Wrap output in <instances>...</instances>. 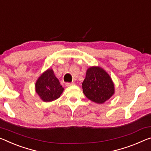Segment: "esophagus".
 Returning a JSON list of instances; mask_svg holds the SVG:
<instances>
[{
    "instance_id": "esophagus-1",
    "label": "esophagus",
    "mask_w": 151,
    "mask_h": 151,
    "mask_svg": "<svg viewBox=\"0 0 151 151\" xmlns=\"http://www.w3.org/2000/svg\"><path fill=\"white\" fill-rule=\"evenodd\" d=\"M73 85H74L73 83H66V84H65L66 87H70V86Z\"/></svg>"
}]
</instances>
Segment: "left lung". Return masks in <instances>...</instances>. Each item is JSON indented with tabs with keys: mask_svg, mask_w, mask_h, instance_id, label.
Here are the masks:
<instances>
[{
	"mask_svg": "<svg viewBox=\"0 0 151 151\" xmlns=\"http://www.w3.org/2000/svg\"><path fill=\"white\" fill-rule=\"evenodd\" d=\"M82 87L85 96L97 104H104L114 94V84L111 77L99 66L87 69Z\"/></svg>",
	"mask_w": 151,
	"mask_h": 151,
	"instance_id": "1",
	"label": "left lung"
}]
</instances>
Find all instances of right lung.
Here are the masks:
<instances>
[{"mask_svg": "<svg viewBox=\"0 0 151 151\" xmlns=\"http://www.w3.org/2000/svg\"><path fill=\"white\" fill-rule=\"evenodd\" d=\"M64 88L55 76L52 69L45 71L35 83V91L42 101L50 102L60 97Z\"/></svg>", "mask_w": 151, "mask_h": 151, "instance_id": "obj_1", "label": "right lung"}]
</instances>
